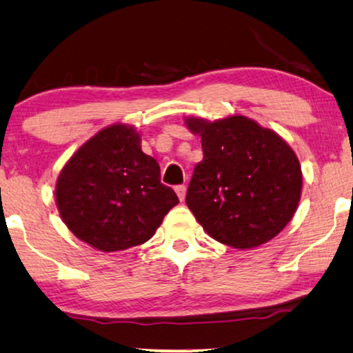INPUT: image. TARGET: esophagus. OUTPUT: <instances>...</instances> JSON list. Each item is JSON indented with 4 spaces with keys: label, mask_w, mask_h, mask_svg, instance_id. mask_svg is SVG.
Wrapping results in <instances>:
<instances>
[{
    "label": "esophagus",
    "mask_w": 353,
    "mask_h": 353,
    "mask_svg": "<svg viewBox=\"0 0 353 353\" xmlns=\"http://www.w3.org/2000/svg\"><path fill=\"white\" fill-rule=\"evenodd\" d=\"M175 191H176L178 197H180V201H181V202L185 201V196H186V186H185V185L176 186V188H175Z\"/></svg>",
    "instance_id": "esophagus-1"
}]
</instances>
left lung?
I'll use <instances>...</instances> for the list:
<instances>
[{
    "mask_svg": "<svg viewBox=\"0 0 353 353\" xmlns=\"http://www.w3.org/2000/svg\"><path fill=\"white\" fill-rule=\"evenodd\" d=\"M201 137L186 204L210 238L234 249L273 239L296 214L302 170L291 146L244 115L207 122L186 119Z\"/></svg>",
    "mask_w": 353,
    "mask_h": 353,
    "instance_id": "1",
    "label": "left lung"
}]
</instances>
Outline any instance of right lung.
<instances>
[{"label":"right lung","instance_id":"add662e5","mask_svg":"<svg viewBox=\"0 0 353 353\" xmlns=\"http://www.w3.org/2000/svg\"><path fill=\"white\" fill-rule=\"evenodd\" d=\"M161 183L157 161L141 151L130 125L101 130L69 159L56 183V204L72 233L103 252L151 239L178 204Z\"/></svg>","mask_w":353,"mask_h":353}]
</instances>
